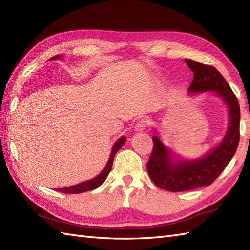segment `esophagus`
<instances>
[{"label":"esophagus","mask_w":250,"mask_h":250,"mask_svg":"<svg viewBox=\"0 0 250 250\" xmlns=\"http://www.w3.org/2000/svg\"><path fill=\"white\" fill-rule=\"evenodd\" d=\"M148 125H149V120L148 119H145V118L139 119L137 123H136V125H135V130L137 132L144 131Z\"/></svg>","instance_id":"34e87169"}]
</instances>
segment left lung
<instances>
[{
  "instance_id": "8db88e82",
  "label": "left lung",
  "mask_w": 250,
  "mask_h": 250,
  "mask_svg": "<svg viewBox=\"0 0 250 250\" xmlns=\"http://www.w3.org/2000/svg\"><path fill=\"white\" fill-rule=\"evenodd\" d=\"M193 72L190 93L214 92L229 108V125L220 146L206 155L192 161H173L171 151L156 135L153 151L146 164L149 176L157 187L171 192H182L206 187L212 184L231 161L240 142V105L232 89L219 70L190 59H185Z\"/></svg>"
}]
</instances>
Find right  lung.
Returning a JSON list of instances; mask_svg holds the SVG:
<instances>
[{"mask_svg": "<svg viewBox=\"0 0 250 250\" xmlns=\"http://www.w3.org/2000/svg\"><path fill=\"white\" fill-rule=\"evenodd\" d=\"M59 56L57 55L55 57H53L52 60L54 59H58ZM125 143V137L123 136L120 137L116 143H115L113 149H112V152H111V155H110V158H108V162L105 166V168L102 170L101 173L96 176L95 178H93V180H89L87 182H84V183H81V184H78V185H74V186L72 187H66V188H58L56 189V191L58 192H62V193H67V194H78V193H82V192H86V191H89V190H94L96 188H98L99 186H101L102 184H104V182L106 180V176L108 175V173L111 172V169H112V166H113V161H114V157H115V154H116L117 151L121 148V146H124V144Z\"/></svg>", "mask_w": 250, "mask_h": 250, "instance_id": "obj_1", "label": "right lung"}]
</instances>
